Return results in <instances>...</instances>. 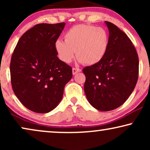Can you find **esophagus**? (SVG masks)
Wrapping results in <instances>:
<instances>
[{
  "label": "esophagus",
  "mask_w": 150,
  "mask_h": 150,
  "mask_svg": "<svg viewBox=\"0 0 150 150\" xmlns=\"http://www.w3.org/2000/svg\"><path fill=\"white\" fill-rule=\"evenodd\" d=\"M80 71H81V69L76 68V67H73V68H72V73H73V74H76L78 73V72H80Z\"/></svg>",
  "instance_id": "34e87169"
}]
</instances>
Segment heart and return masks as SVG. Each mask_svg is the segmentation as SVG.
Instances as JSON below:
<instances>
[{
    "mask_svg": "<svg viewBox=\"0 0 150 150\" xmlns=\"http://www.w3.org/2000/svg\"><path fill=\"white\" fill-rule=\"evenodd\" d=\"M64 40H57L54 47L59 59L70 63L76 55L79 63L92 65L101 61L107 52L109 35L105 28L89 24H79L64 35Z\"/></svg>",
    "mask_w": 150,
    "mask_h": 150,
    "instance_id": "b5f03b06",
    "label": "heart"
}]
</instances>
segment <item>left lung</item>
I'll list each match as a JSON object with an SVG mask.
<instances>
[{"mask_svg": "<svg viewBox=\"0 0 150 150\" xmlns=\"http://www.w3.org/2000/svg\"><path fill=\"white\" fill-rule=\"evenodd\" d=\"M109 30L107 52L99 63L83 68L88 101L101 111L115 109L132 93L139 77V57L127 35L105 21Z\"/></svg>", "mask_w": 150, "mask_h": 150, "instance_id": "obj_1", "label": "left lung"}]
</instances>
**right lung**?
I'll return each instance as SVG.
<instances>
[{
	"instance_id": "right-lung-1",
	"label": "right lung",
	"mask_w": 150,
	"mask_h": 150,
	"mask_svg": "<svg viewBox=\"0 0 150 150\" xmlns=\"http://www.w3.org/2000/svg\"><path fill=\"white\" fill-rule=\"evenodd\" d=\"M65 25L36 24L22 35L11 56L12 89L20 102L35 112L54 109L72 77V68L58 58L54 47Z\"/></svg>"
}]
</instances>
